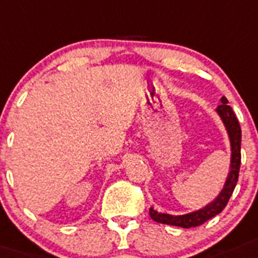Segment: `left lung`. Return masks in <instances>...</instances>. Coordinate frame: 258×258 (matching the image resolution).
Instances as JSON below:
<instances>
[{
  "mask_svg": "<svg viewBox=\"0 0 258 258\" xmlns=\"http://www.w3.org/2000/svg\"><path fill=\"white\" fill-rule=\"evenodd\" d=\"M222 105L216 107V112L219 114L220 119L224 123V127L228 134L229 143H231V165H229L228 177L226 179L224 187L219 192V196L214 199L213 202L209 203L203 209L197 210L194 213L185 214V215H170V214L157 213L153 207L149 209V215L155 222L162 223V224H170V226L182 227V228H191L198 227L220 214L223 209L227 206L229 198L232 196L235 186L239 179L240 164H241V128H240L239 120L236 118L235 112L228 106V101L226 97L220 98Z\"/></svg>",
  "mask_w": 258,
  "mask_h": 258,
  "instance_id": "1",
  "label": "left lung"
}]
</instances>
